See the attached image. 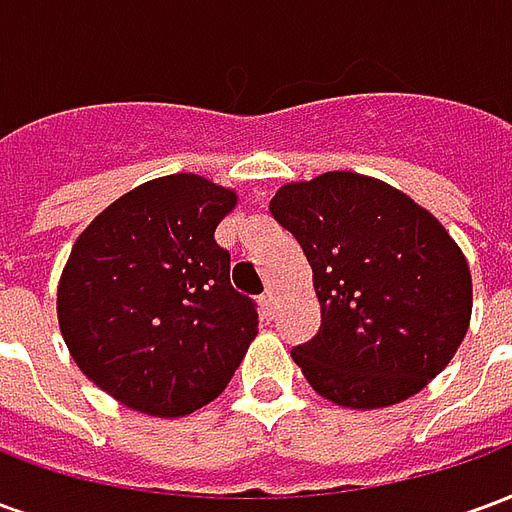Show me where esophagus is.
Listing matches in <instances>:
<instances>
[{
    "mask_svg": "<svg viewBox=\"0 0 512 512\" xmlns=\"http://www.w3.org/2000/svg\"><path fill=\"white\" fill-rule=\"evenodd\" d=\"M274 307H277V299H274V293H271V290H266V293L260 296V310H263L266 318H274Z\"/></svg>",
    "mask_w": 512,
    "mask_h": 512,
    "instance_id": "34e87169",
    "label": "esophagus"
}]
</instances>
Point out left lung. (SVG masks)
<instances>
[{
	"mask_svg": "<svg viewBox=\"0 0 512 512\" xmlns=\"http://www.w3.org/2000/svg\"><path fill=\"white\" fill-rule=\"evenodd\" d=\"M268 211L312 268L321 326L290 356L318 395L384 408L450 365L472 318V274L433 213L359 172L288 183Z\"/></svg>",
	"mask_w": 512,
	"mask_h": 512,
	"instance_id": "obj_1",
	"label": "left lung"
}]
</instances>
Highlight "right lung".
I'll return each mask as SVG.
<instances>
[{"mask_svg":"<svg viewBox=\"0 0 512 512\" xmlns=\"http://www.w3.org/2000/svg\"><path fill=\"white\" fill-rule=\"evenodd\" d=\"M233 189L180 172L98 213L71 249L57 318L73 362L150 417H183L224 392L257 334L255 301L230 285L216 227Z\"/></svg>","mask_w":512,"mask_h":512,"instance_id":"right-lung-1","label":"right lung"}]
</instances>
